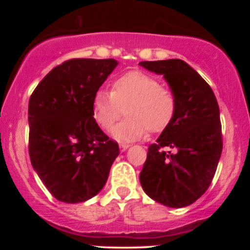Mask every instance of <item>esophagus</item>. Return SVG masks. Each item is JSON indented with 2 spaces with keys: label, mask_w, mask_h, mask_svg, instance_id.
<instances>
[{
  "label": "esophagus",
  "mask_w": 250,
  "mask_h": 250,
  "mask_svg": "<svg viewBox=\"0 0 250 250\" xmlns=\"http://www.w3.org/2000/svg\"><path fill=\"white\" fill-rule=\"evenodd\" d=\"M129 146H130L129 144H125V143H123V144H120V151H125V150H126Z\"/></svg>",
  "instance_id": "34e87169"
}]
</instances>
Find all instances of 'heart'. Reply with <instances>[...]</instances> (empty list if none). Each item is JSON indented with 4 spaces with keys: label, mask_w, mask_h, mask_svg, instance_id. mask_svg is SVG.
<instances>
[{
    "label": "heart",
    "mask_w": 250,
    "mask_h": 250,
    "mask_svg": "<svg viewBox=\"0 0 250 250\" xmlns=\"http://www.w3.org/2000/svg\"><path fill=\"white\" fill-rule=\"evenodd\" d=\"M126 119L112 129V138L123 143L138 140L147 130L159 134L173 123L178 99L173 90L161 85L158 77L141 71H129L112 83L111 91L100 90L92 100L95 123L107 131L121 118Z\"/></svg>",
    "instance_id": "1"
}]
</instances>
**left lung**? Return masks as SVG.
Masks as SVG:
<instances>
[{
  "label": "left lung",
  "instance_id": "8db88e82",
  "mask_svg": "<svg viewBox=\"0 0 250 250\" xmlns=\"http://www.w3.org/2000/svg\"><path fill=\"white\" fill-rule=\"evenodd\" d=\"M139 65L164 75L178 99L173 123L147 150L141 187L160 204L188 207L208 190L222 155L218 101L207 81L183 60L141 61Z\"/></svg>",
  "mask_w": 250,
  "mask_h": 250
}]
</instances>
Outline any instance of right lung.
Segmentation results:
<instances>
[{
	"label": "right lung",
	"instance_id": "obj_1",
	"mask_svg": "<svg viewBox=\"0 0 250 250\" xmlns=\"http://www.w3.org/2000/svg\"><path fill=\"white\" fill-rule=\"evenodd\" d=\"M116 65L114 59L67 60L31 95V164L60 202L81 203L96 195L120 152L92 116L95 94Z\"/></svg>",
	"mask_w": 250,
	"mask_h": 250
}]
</instances>
